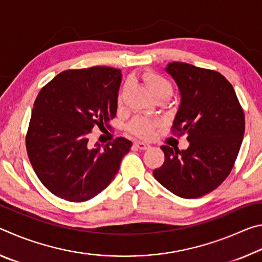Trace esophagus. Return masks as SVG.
I'll use <instances>...</instances> for the list:
<instances>
[{"label":"esophagus","instance_id":"1","mask_svg":"<svg viewBox=\"0 0 262 262\" xmlns=\"http://www.w3.org/2000/svg\"><path fill=\"white\" fill-rule=\"evenodd\" d=\"M134 147L137 148V149H141V150H145V149H149L150 145L148 143H145V142L135 141L134 142Z\"/></svg>","mask_w":262,"mask_h":262}]
</instances>
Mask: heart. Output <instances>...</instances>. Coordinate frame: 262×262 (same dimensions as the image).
Returning <instances> with one entry per match:
<instances>
[{
	"mask_svg": "<svg viewBox=\"0 0 262 262\" xmlns=\"http://www.w3.org/2000/svg\"><path fill=\"white\" fill-rule=\"evenodd\" d=\"M144 82L147 84L150 94L156 96L159 94H172V85L165 77L156 73H149L144 76ZM121 96L119 97V101ZM156 122L147 118H136L130 123V130L135 135L142 137V139H149L152 135Z\"/></svg>",
	"mask_w": 262,
	"mask_h": 262,
	"instance_id": "b5f03b06",
	"label": "heart"
}]
</instances>
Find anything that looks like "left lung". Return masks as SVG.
<instances>
[{
    "mask_svg": "<svg viewBox=\"0 0 262 262\" xmlns=\"http://www.w3.org/2000/svg\"><path fill=\"white\" fill-rule=\"evenodd\" d=\"M178 85L180 103L173 132L187 133V149L162 145L164 163L152 174L184 199L203 196L229 176L241 149L245 117L230 82L215 70L185 62L165 67Z\"/></svg>",
    "mask_w": 262,
    "mask_h": 262,
    "instance_id": "obj_1",
    "label": "left lung"
}]
</instances>
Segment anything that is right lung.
Masks as SVG:
<instances>
[{"instance_id":"obj_1","label":"right lung","mask_w":262,"mask_h":262,"mask_svg":"<svg viewBox=\"0 0 262 262\" xmlns=\"http://www.w3.org/2000/svg\"><path fill=\"white\" fill-rule=\"evenodd\" d=\"M121 70L112 67L60 73L34 101L26 150L35 174L56 196L84 202L107 187L129 152L132 142L119 137L89 145L95 127L108 126L118 107Z\"/></svg>"}]
</instances>
